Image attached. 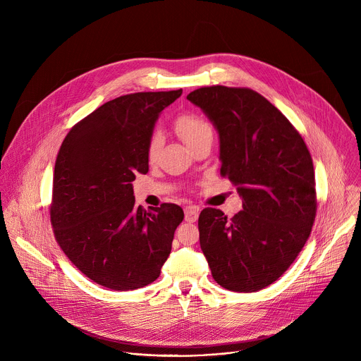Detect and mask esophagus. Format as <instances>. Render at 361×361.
<instances>
[{
	"mask_svg": "<svg viewBox=\"0 0 361 361\" xmlns=\"http://www.w3.org/2000/svg\"><path fill=\"white\" fill-rule=\"evenodd\" d=\"M184 219L187 223H195L198 219V210L195 207H187L184 210Z\"/></svg>",
	"mask_w": 361,
	"mask_h": 361,
	"instance_id": "34e87169",
	"label": "esophagus"
}]
</instances>
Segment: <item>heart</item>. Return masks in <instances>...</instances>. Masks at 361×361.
Listing matches in <instances>:
<instances>
[{
  "mask_svg": "<svg viewBox=\"0 0 361 361\" xmlns=\"http://www.w3.org/2000/svg\"><path fill=\"white\" fill-rule=\"evenodd\" d=\"M173 127L176 133L180 135V138L188 145L194 147L201 138L213 135L210 124L205 121L202 117L194 113H184L180 114L174 123ZM163 144V137L159 131H154L147 142V160L149 163H154L159 157V152Z\"/></svg>",
  "mask_w": 361,
  "mask_h": 361,
  "instance_id": "heart-1",
  "label": "heart"
}]
</instances>
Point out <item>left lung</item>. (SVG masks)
<instances>
[{"label": "left lung", "instance_id": "obj_1", "mask_svg": "<svg viewBox=\"0 0 361 361\" xmlns=\"http://www.w3.org/2000/svg\"><path fill=\"white\" fill-rule=\"evenodd\" d=\"M187 99L216 126L220 173L243 198L230 220L217 209L201 212V250L221 287L259 291L286 273L312 233L317 198L310 151L286 116L251 88L201 87Z\"/></svg>", "mask_w": 361, "mask_h": 361}]
</instances>
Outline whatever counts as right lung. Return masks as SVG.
<instances>
[{
  "label": "right lung",
  "instance_id": "add662e5",
  "mask_svg": "<svg viewBox=\"0 0 361 361\" xmlns=\"http://www.w3.org/2000/svg\"><path fill=\"white\" fill-rule=\"evenodd\" d=\"M183 90L107 101L64 138L54 167L51 226L68 260L116 291L156 281L184 219L177 204L135 207L133 181L148 171L147 142L159 114Z\"/></svg>",
  "mask_w": 361,
  "mask_h": 361
}]
</instances>
